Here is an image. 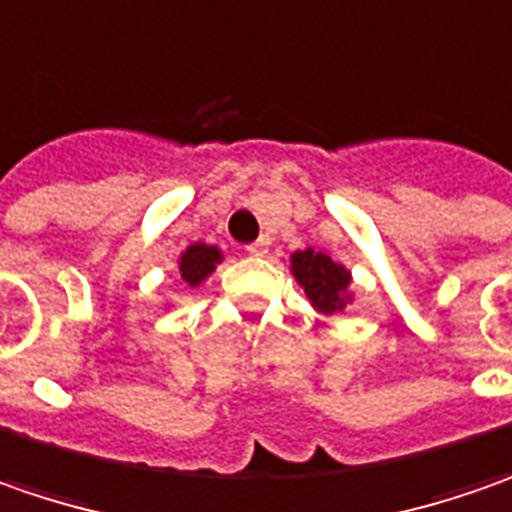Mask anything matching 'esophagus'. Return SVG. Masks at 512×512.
Wrapping results in <instances>:
<instances>
[{
  "label": "esophagus",
  "mask_w": 512,
  "mask_h": 512,
  "mask_svg": "<svg viewBox=\"0 0 512 512\" xmlns=\"http://www.w3.org/2000/svg\"><path fill=\"white\" fill-rule=\"evenodd\" d=\"M246 252H249L252 257L269 255V238H260L255 240V243H249V246H246Z\"/></svg>",
  "instance_id": "esophagus-1"
}]
</instances>
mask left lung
Returning a JSON list of instances; mask_svg holds the SVG:
<instances>
[{
  "instance_id": "obj_1",
  "label": "left lung",
  "mask_w": 512,
  "mask_h": 512,
  "mask_svg": "<svg viewBox=\"0 0 512 512\" xmlns=\"http://www.w3.org/2000/svg\"><path fill=\"white\" fill-rule=\"evenodd\" d=\"M291 274L300 283V289L306 291L311 309L323 317H334L354 300L351 283L354 277L345 269L340 260L328 255V252H317V249H297L289 257Z\"/></svg>"
}]
</instances>
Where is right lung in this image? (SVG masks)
<instances>
[{
    "mask_svg": "<svg viewBox=\"0 0 512 512\" xmlns=\"http://www.w3.org/2000/svg\"><path fill=\"white\" fill-rule=\"evenodd\" d=\"M223 260V252L218 246H209V243H189L181 257H178V272L189 289H198L209 274L218 269V263Z\"/></svg>",
    "mask_w": 512,
    "mask_h": 512,
    "instance_id": "1",
    "label": "right lung"
}]
</instances>
